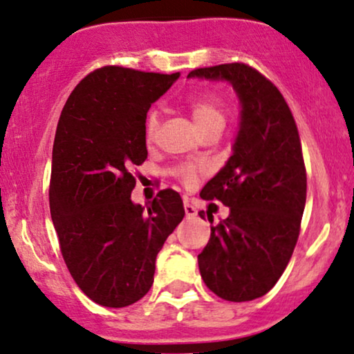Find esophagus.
Masks as SVG:
<instances>
[{
    "mask_svg": "<svg viewBox=\"0 0 354 354\" xmlns=\"http://www.w3.org/2000/svg\"><path fill=\"white\" fill-rule=\"evenodd\" d=\"M185 212H186V218H194V216L198 214L196 207L193 206V204H189L188 201H185Z\"/></svg>",
    "mask_w": 354,
    "mask_h": 354,
    "instance_id": "1",
    "label": "esophagus"
}]
</instances>
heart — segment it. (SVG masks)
Listing matches in <instances>:
<instances>
[{"label": "heart", "mask_w": 354, "mask_h": 354, "mask_svg": "<svg viewBox=\"0 0 354 354\" xmlns=\"http://www.w3.org/2000/svg\"><path fill=\"white\" fill-rule=\"evenodd\" d=\"M188 107L191 112V117L198 129L201 131H207L211 129H223L224 125V104L223 99L214 92H203L194 95L193 99H189ZM160 129V115L156 110H151L147 115V120H145V133H147L148 140L155 138L156 131ZM203 168L199 166L186 163L178 166L174 169V174H176L180 180L185 183V185H189L191 181H194L196 174L201 173Z\"/></svg>", "instance_id": "1"}]
</instances>
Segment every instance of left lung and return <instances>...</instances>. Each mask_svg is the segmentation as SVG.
Listing matches in <instances>:
<instances>
[{
	"label": "left lung",
	"mask_w": 354,
	"mask_h": 354,
	"mask_svg": "<svg viewBox=\"0 0 354 354\" xmlns=\"http://www.w3.org/2000/svg\"><path fill=\"white\" fill-rule=\"evenodd\" d=\"M188 77L229 80L242 107L232 156L199 194L231 211L211 225L199 272L223 300L259 299L283 274L299 241L306 201L299 129L279 88L247 64L201 67Z\"/></svg>",
	"instance_id": "8db88e82"
}]
</instances>
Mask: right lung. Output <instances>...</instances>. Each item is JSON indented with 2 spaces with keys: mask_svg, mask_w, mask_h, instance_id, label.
Masks as SVG:
<instances>
[{
  "mask_svg": "<svg viewBox=\"0 0 354 354\" xmlns=\"http://www.w3.org/2000/svg\"><path fill=\"white\" fill-rule=\"evenodd\" d=\"M176 74L105 66L80 80L64 105L53 147L49 206L72 279L88 299L122 308L153 285L156 255L185 218L168 188L131 203V169L147 160L145 120Z\"/></svg>",
  "mask_w": 354,
  "mask_h": 354,
  "instance_id": "1",
  "label": "right lung"
}]
</instances>
